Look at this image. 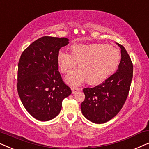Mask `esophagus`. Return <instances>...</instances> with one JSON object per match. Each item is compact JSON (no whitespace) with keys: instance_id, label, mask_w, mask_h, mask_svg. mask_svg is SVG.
Listing matches in <instances>:
<instances>
[{"instance_id":"obj_1","label":"esophagus","mask_w":149,"mask_h":149,"mask_svg":"<svg viewBox=\"0 0 149 149\" xmlns=\"http://www.w3.org/2000/svg\"><path fill=\"white\" fill-rule=\"evenodd\" d=\"M71 89H72V93H75L77 92V91L79 90H81V88H78V87H72V88H71Z\"/></svg>"}]
</instances>
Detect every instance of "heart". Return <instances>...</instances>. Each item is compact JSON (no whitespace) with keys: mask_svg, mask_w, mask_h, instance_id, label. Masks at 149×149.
Masks as SVG:
<instances>
[{"mask_svg":"<svg viewBox=\"0 0 149 149\" xmlns=\"http://www.w3.org/2000/svg\"><path fill=\"white\" fill-rule=\"evenodd\" d=\"M72 55L60 51L58 56L61 72L70 73L78 63L80 69L70 73L66 82L79 85L87 80L91 85L103 83L116 70L119 64L120 52L115 47L103 43L74 45L71 47Z\"/></svg>","mask_w":149,"mask_h":149,"instance_id":"b5f03b06","label":"heart"}]
</instances>
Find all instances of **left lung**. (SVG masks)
I'll return each instance as SVG.
<instances>
[{"label": "left lung", "instance_id": "8db88e82", "mask_svg": "<svg viewBox=\"0 0 149 149\" xmlns=\"http://www.w3.org/2000/svg\"><path fill=\"white\" fill-rule=\"evenodd\" d=\"M121 59L117 72L95 87L83 89L85 97L81 109L84 117L93 123L109 121L119 113L129 93L133 77V64L127 51L119 43Z\"/></svg>", "mask_w": 149, "mask_h": 149}]
</instances>
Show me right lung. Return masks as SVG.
<instances>
[{
  "mask_svg": "<svg viewBox=\"0 0 149 149\" xmlns=\"http://www.w3.org/2000/svg\"><path fill=\"white\" fill-rule=\"evenodd\" d=\"M67 38L43 36L24 51L18 63L17 91L24 107L41 121L59 115L64 98L72 93L58 71V56Z\"/></svg>",
  "mask_w": 149,
  "mask_h": 149,
  "instance_id": "add662e5",
  "label": "right lung"
}]
</instances>
